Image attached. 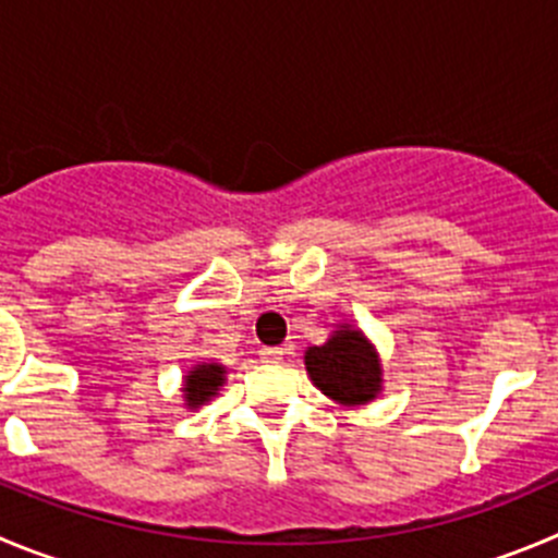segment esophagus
Segmentation results:
<instances>
[{
    "label": "esophagus",
    "instance_id": "34e87169",
    "mask_svg": "<svg viewBox=\"0 0 558 558\" xmlns=\"http://www.w3.org/2000/svg\"><path fill=\"white\" fill-rule=\"evenodd\" d=\"M283 355H286L283 347H264V350H262V361L264 363H278V361H283Z\"/></svg>",
    "mask_w": 558,
    "mask_h": 558
}]
</instances>
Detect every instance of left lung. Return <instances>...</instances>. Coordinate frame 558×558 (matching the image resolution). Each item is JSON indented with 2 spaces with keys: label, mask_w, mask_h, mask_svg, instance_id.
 <instances>
[{
  "label": "left lung",
  "mask_w": 558,
  "mask_h": 558,
  "mask_svg": "<svg viewBox=\"0 0 558 558\" xmlns=\"http://www.w3.org/2000/svg\"><path fill=\"white\" fill-rule=\"evenodd\" d=\"M311 383L343 408H363L383 393V361L355 322H338L325 343L305 350Z\"/></svg>",
  "instance_id": "8db88e82"
}]
</instances>
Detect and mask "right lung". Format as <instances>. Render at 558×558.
<instances>
[{
	"instance_id": "right-lung-1",
	"label": "right lung",
	"mask_w": 558,
	"mask_h": 558,
	"mask_svg": "<svg viewBox=\"0 0 558 558\" xmlns=\"http://www.w3.org/2000/svg\"><path fill=\"white\" fill-rule=\"evenodd\" d=\"M228 368L217 361H197L190 372L184 374V385H181V393H184V408L197 410L201 404H208L211 399L220 393V388L226 385Z\"/></svg>"
}]
</instances>
